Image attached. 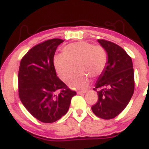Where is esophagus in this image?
<instances>
[{"label": "esophagus", "instance_id": "obj_1", "mask_svg": "<svg viewBox=\"0 0 149 149\" xmlns=\"http://www.w3.org/2000/svg\"><path fill=\"white\" fill-rule=\"evenodd\" d=\"M87 91L86 90H85V91H78L77 94H85V93H86Z\"/></svg>", "mask_w": 149, "mask_h": 149}]
</instances>
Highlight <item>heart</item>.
Segmentation results:
<instances>
[{
	"label": "heart",
	"instance_id": "1",
	"mask_svg": "<svg viewBox=\"0 0 149 149\" xmlns=\"http://www.w3.org/2000/svg\"><path fill=\"white\" fill-rule=\"evenodd\" d=\"M63 54L53 58V65L57 74L66 82L72 76L70 63L77 62L76 71L80 73L70 81V86L76 89H85L90 84L89 76L97 78L103 73L107 63V54L100 45L80 41L68 45Z\"/></svg>",
	"mask_w": 149,
	"mask_h": 149
}]
</instances>
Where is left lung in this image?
Wrapping results in <instances>:
<instances>
[{"label":"left lung","mask_w":149,"mask_h":149,"mask_svg":"<svg viewBox=\"0 0 149 149\" xmlns=\"http://www.w3.org/2000/svg\"><path fill=\"white\" fill-rule=\"evenodd\" d=\"M97 41L108 58L94 88L98 101L91 109L99 118L109 120L118 116L130 102L134 92V71L131 58L121 47L105 40Z\"/></svg>","instance_id":"left-lung-1"}]
</instances>
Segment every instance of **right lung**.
I'll return each mask as SVG.
<instances>
[{"instance_id":"obj_1","label":"right lung","mask_w":149,"mask_h":149,"mask_svg":"<svg viewBox=\"0 0 149 149\" xmlns=\"http://www.w3.org/2000/svg\"><path fill=\"white\" fill-rule=\"evenodd\" d=\"M64 40L51 39L33 47L22 58L18 74L21 102L33 117L54 123L67 113L76 94L59 78L53 65L57 47ZM60 91L58 95L56 94Z\"/></svg>"}]
</instances>
